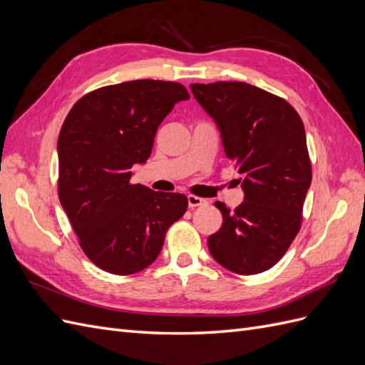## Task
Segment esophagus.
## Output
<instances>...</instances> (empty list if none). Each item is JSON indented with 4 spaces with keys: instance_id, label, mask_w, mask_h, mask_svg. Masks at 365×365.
<instances>
[{
    "instance_id": "obj_1",
    "label": "esophagus",
    "mask_w": 365,
    "mask_h": 365,
    "mask_svg": "<svg viewBox=\"0 0 365 365\" xmlns=\"http://www.w3.org/2000/svg\"><path fill=\"white\" fill-rule=\"evenodd\" d=\"M187 201H189V207L190 208L201 207V205L207 204V201L202 200V197H197V196H193V195H189V197H187Z\"/></svg>"
}]
</instances>
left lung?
Here are the masks:
<instances>
[{
  "mask_svg": "<svg viewBox=\"0 0 365 365\" xmlns=\"http://www.w3.org/2000/svg\"><path fill=\"white\" fill-rule=\"evenodd\" d=\"M190 90L217 125L245 193L235 212L215 202L224 222L208 237L210 254L231 272L267 271L302 227L312 181L303 121L284 98L245 82L192 83Z\"/></svg>",
  "mask_w": 365,
  "mask_h": 365,
  "instance_id": "left-lung-1",
  "label": "left lung"
}]
</instances>
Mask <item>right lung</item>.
I'll return each mask as SVG.
<instances>
[{"label":"right lung","mask_w":365,"mask_h":365,"mask_svg":"<svg viewBox=\"0 0 365 365\" xmlns=\"http://www.w3.org/2000/svg\"><path fill=\"white\" fill-rule=\"evenodd\" d=\"M189 97L176 82L130 81L85 94L63 121L59 200L86 257L106 272L148 268L185 213L187 196L132 184L130 169L146 163L161 121Z\"/></svg>","instance_id":"add662e5"}]
</instances>
